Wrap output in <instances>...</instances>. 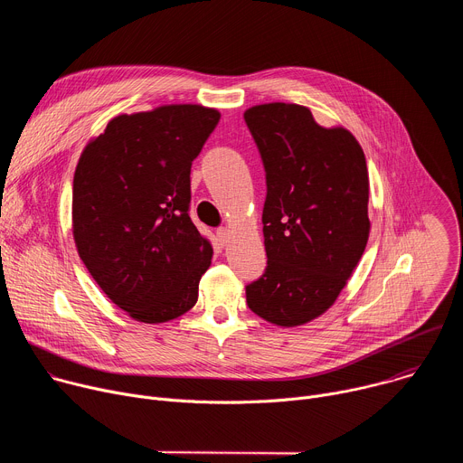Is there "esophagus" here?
<instances>
[{
    "instance_id": "obj_1",
    "label": "esophagus",
    "mask_w": 463,
    "mask_h": 463,
    "mask_svg": "<svg viewBox=\"0 0 463 463\" xmlns=\"http://www.w3.org/2000/svg\"><path fill=\"white\" fill-rule=\"evenodd\" d=\"M216 236H218V240H220L222 245H227V243L231 241V231H229L227 227H220V229L216 231Z\"/></svg>"
}]
</instances>
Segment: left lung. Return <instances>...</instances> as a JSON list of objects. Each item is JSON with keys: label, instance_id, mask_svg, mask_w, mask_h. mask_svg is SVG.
Returning a JSON list of instances; mask_svg holds the SVG:
<instances>
[{"label": "left lung", "instance_id": "left-lung-1", "mask_svg": "<svg viewBox=\"0 0 463 463\" xmlns=\"http://www.w3.org/2000/svg\"><path fill=\"white\" fill-rule=\"evenodd\" d=\"M243 118L268 183L261 214L268 268L247 286V304L275 326H302L335 304L364 252V152L350 129L320 126L300 104H258Z\"/></svg>", "mask_w": 463, "mask_h": 463}]
</instances>
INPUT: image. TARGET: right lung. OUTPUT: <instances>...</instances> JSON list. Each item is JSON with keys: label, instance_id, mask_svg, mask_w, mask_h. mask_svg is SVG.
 Here are the masks:
<instances>
[{"label": "right lung", "instance_id": "obj_1", "mask_svg": "<svg viewBox=\"0 0 463 463\" xmlns=\"http://www.w3.org/2000/svg\"><path fill=\"white\" fill-rule=\"evenodd\" d=\"M220 111L165 104L113 117L80 154L73 240L90 275L131 318L161 324L197 302L213 245L188 216L190 166Z\"/></svg>", "mask_w": 463, "mask_h": 463}]
</instances>
